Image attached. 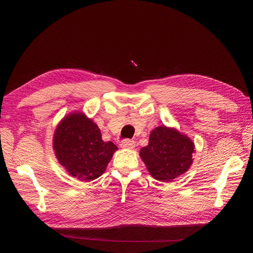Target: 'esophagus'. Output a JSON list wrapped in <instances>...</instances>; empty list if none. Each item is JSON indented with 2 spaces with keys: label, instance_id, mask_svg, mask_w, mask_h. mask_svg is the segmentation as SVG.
Masks as SVG:
<instances>
[{
  "label": "esophagus",
  "instance_id": "obj_1",
  "mask_svg": "<svg viewBox=\"0 0 253 253\" xmlns=\"http://www.w3.org/2000/svg\"><path fill=\"white\" fill-rule=\"evenodd\" d=\"M120 147L124 148V149H134L135 147V141L132 139H126L124 140L120 143Z\"/></svg>",
  "mask_w": 253,
  "mask_h": 253
}]
</instances>
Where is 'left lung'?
I'll return each instance as SVG.
<instances>
[{
  "instance_id": "1",
  "label": "left lung",
  "mask_w": 253,
  "mask_h": 253,
  "mask_svg": "<svg viewBox=\"0 0 253 253\" xmlns=\"http://www.w3.org/2000/svg\"><path fill=\"white\" fill-rule=\"evenodd\" d=\"M194 153L190 137L175 127L159 126L152 129L149 143L140 149L139 156L153 178L170 182L190 169Z\"/></svg>"
}]
</instances>
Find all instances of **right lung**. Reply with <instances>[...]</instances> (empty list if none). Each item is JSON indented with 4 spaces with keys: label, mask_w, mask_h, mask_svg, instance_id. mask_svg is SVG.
I'll use <instances>...</instances> for the list:
<instances>
[{
    "label": "right lung",
    "mask_w": 253,
    "mask_h": 253,
    "mask_svg": "<svg viewBox=\"0 0 253 253\" xmlns=\"http://www.w3.org/2000/svg\"><path fill=\"white\" fill-rule=\"evenodd\" d=\"M52 149L59 164L81 181L101 176L118 150L112 141L104 142L96 122L79 111L67 114L59 122Z\"/></svg>",
    "instance_id": "right-lung-1"
}]
</instances>
